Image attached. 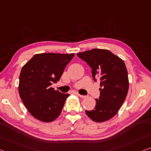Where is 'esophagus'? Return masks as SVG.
Returning <instances> with one entry per match:
<instances>
[{"label":"esophagus","mask_w":151,"mask_h":151,"mask_svg":"<svg viewBox=\"0 0 151 151\" xmlns=\"http://www.w3.org/2000/svg\"><path fill=\"white\" fill-rule=\"evenodd\" d=\"M78 94V96H79L80 98H85V96H83V95H81V94H79V93H77Z\"/></svg>","instance_id":"esophagus-1"}]
</instances>
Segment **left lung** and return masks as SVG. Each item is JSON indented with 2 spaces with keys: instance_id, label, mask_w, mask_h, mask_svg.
I'll return each instance as SVG.
<instances>
[{
  "instance_id": "1",
  "label": "left lung",
  "mask_w": 151,
  "mask_h": 151,
  "mask_svg": "<svg viewBox=\"0 0 151 151\" xmlns=\"http://www.w3.org/2000/svg\"><path fill=\"white\" fill-rule=\"evenodd\" d=\"M77 56L91 68L93 80L100 81V97L96 106L85 111L96 122H104L117 113L129 89L128 74L124 62L106 49H93L78 53Z\"/></svg>"
}]
</instances>
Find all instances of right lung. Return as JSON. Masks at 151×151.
<instances>
[{
	"label": "right lung",
	"instance_id": "1",
	"mask_svg": "<svg viewBox=\"0 0 151 151\" xmlns=\"http://www.w3.org/2000/svg\"><path fill=\"white\" fill-rule=\"evenodd\" d=\"M74 53L36 54L22 67L19 93L24 106L34 117L51 122L61 114L69 96L55 91L51 85L60 79Z\"/></svg>",
	"mask_w": 151,
	"mask_h": 151
}]
</instances>
